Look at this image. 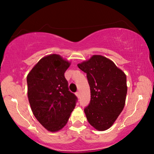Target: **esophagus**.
<instances>
[{
    "instance_id": "1",
    "label": "esophagus",
    "mask_w": 154,
    "mask_h": 154,
    "mask_svg": "<svg viewBox=\"0 0 154 154\" xmlns=\"http://www.w3.org/2000/svg\"><path fill=\"white\" fill-rule=\"evenodd\" d=\"M75 94H76V96L78 97H80V92H75Z\"/></svg>"
}]
</instances>
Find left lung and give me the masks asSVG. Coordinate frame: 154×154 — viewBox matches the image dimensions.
<instances>
[{"instance_id": "obj_1", "label": "left lung", "mask_w": 154, "mask_h": 154, "mask_svg": "<svg viewBox=\"0 0 154 154\" xmlns=\"http://www.w3.org/2000/svg\"><path fill=\"white\" fill-rule=\"evenodd\" d=\"M78 66L87 74L90 88L91 99L84 109L86 118L95 129H109L125 106L126 75L112 61L101 55L92 56Z\"/></svg>"}]
</instances>
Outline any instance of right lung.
Segmentation results:
<instances>
[{"label": "right lung", "instance_id": "right-lung-1", "mask_svg": "<svg viewBox=\"0 0 154 154\" xmlns=\"http://www.w3.org/2000/svg\"><path fill=\"white\" fill-rule=\"evenodd\" d=\"M70 63L58 54L42 58L27 75L28 98L33 115L50 132L64 127L78 100L69 91L64 72Z\"/></svg>", "mask_w": 154, "mask_h": 154}]
</instances>
